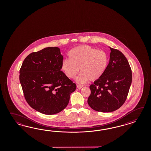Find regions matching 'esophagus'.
Here are the masks:
<instances>
[{"label": "esophagus", "instance_id": "esophagus-1", "mask_svg": "<svg viewBox=\"0 0 151 151\" xmlns=\"http://www.w3.org/2000/svg\"><path fill=\"white\" fill-rule=\"evenodd\" d=\"M82 87H83V86L82 85H78V86H77V88H78V89H81V88H82Z\"/></svg>", "mask_w": 151, "mask_h": 151}]
</instances>
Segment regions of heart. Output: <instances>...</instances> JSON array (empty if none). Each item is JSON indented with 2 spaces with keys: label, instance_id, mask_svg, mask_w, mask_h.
Here are the masks:
<instances>
[{
  "label": "heart",
  "instance_id": "obj_1",
  "mask_svg": "<svg viewBox=\"0 0 151 151\" xmlns=\"http://www.w3.org/2000/svg\"><path fill=\"white\" fill-rule=\"evenodd\" d=\"M69 59L63 60L61 69L67 77L73 78L79 71L76 78L80 83L95 81L101 78L108 65V56L105 51L97 50L90 46L75 47L68 53Z\"/></svg>",
  "mask_w": 151,
  "mask_h": 151
}]
</instances>
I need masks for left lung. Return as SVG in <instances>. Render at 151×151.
<instances>
[{
	"label": "left lung",
	"instance_id": "obj_1",
	"mask_svg": "<svg viewBox=\"0 0 151 151\" xmlns=\"http://www.w3.org/2000/svg\"><path fill=\"white\" fill-rule=\"evenodd\" d=\"M110 61L103 76L90 86L87 103L93 110L111 112L119 109L127 99L132 83L128 60L117 49L110 47Z\"/></svg>",
	"mask_w": 151,
	"mask_h": 151
}]
</instances>
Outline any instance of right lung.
<instances>
[{
  "label": "right lung",
  "mask_w": 151,
  "mask_h": 151,
  "mask_svg": "<svg viewBox=\"0 0 151 151\" xmlns=\"http://www.w3.org/2000/svg\"><path fill=\"white\" fill-rule=\"evenodd\" d=\"M63 56L58 47L32 52L23 61L19 80L25 100L33 109L58 114L68 106L76 85L61 70Z\"/></svg>",
  "instance_id": "right-lung-1"
}]
</instances>
